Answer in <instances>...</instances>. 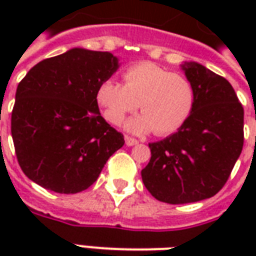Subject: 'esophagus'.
Listing matches in <instances>:
<instances>
[{
  "label": "esophagus",
  "instance_id": "obj_1",
  "mask_svg": "<svg viewBox=\"0 0 256 256\" xmlns=\"http://www.w3.org/2000/svg\"><path fill=\"white\" fill-rule=\"evenodd\" d=\"M124 142H126L128 146H133V145L138 144V141L136 138H133V137H130V136H124Z\"/></svg>",
  "mask_w": 256,
  "mask_h": 256
}]
</instances>
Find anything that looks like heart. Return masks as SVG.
<instances>
[{
    "mask_svg": "<svg viewBox=\"0 0 256 256\" xmlns=\"http://www.w3.org/2000/svg\"><path fill=\"white\" fill-rule=\"evenodd\" d=\"M122 78L123 84L106 79L96 90V101L112 124H120L138 106L142 114L126 123L128 130L136 134L154 130L158 136H168L182 128L190 116L194 89L184 74L141 62L123 70Z\"/></svg>",
    "mask_w": 256,
    "mask_h": 256,
    "instance_id": "obj_1",
    "label": "heart"
}]
</instances>
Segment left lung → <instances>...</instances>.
<instances>
[{
  "label": "left lung",
  "mask_w": 256,
  "mask_h": 256,
  "mask_svg": "<svg viewBox=\"0 0 256 256\" xmlns=\"http://www.w3.org/2000/svg\"><path fill=\"white\" fill-rule=\"evenodd\" d=\"M181 67L194 89L192 114L177 133L150 142V160L141 172L145 188L168 204L216 194L244 144V110L232 84L194 62Z\"/></svg>",
  "instance_id": "1"
}]
</instances>
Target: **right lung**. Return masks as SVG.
<instances>
[{"instance_id":"right-lung-1","label":"right lung","mask_w":256,"mask_h":256,"mask_svg":"<svg viewBox=\"0 0 256 256\" xmlns=\"http://www.w3.org/2000/svg\"><path fill=\"white\" fill-rule=\"evenodd\" d=\"M119 68L110 52L74 48L31 68L16 90L10 132L22 170L58 193L88 189L124 144L101 116L97 86Z\"/></svg>"}]
</instances>
